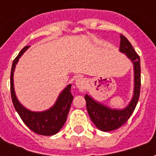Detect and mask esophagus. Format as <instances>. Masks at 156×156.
I'll list each match as a JSON object with an SVG mask.
<instances>
[{
  "label": "esophagus",
  "mask_w": 156,
  "mask_h": 156,
  "mask_svg": "<svg viewBox=\"0 0 156 156\" xmlns=\"http://www.w3.org/2000/svg\"><path fill=\"white\" fill-rule=\"evenodd\" d=\"M75 84H76V87H77L80 91L83 92L85 89L86 81H85L84 78H78V79H76V81H75Z\"/></svg>",
  "instance_id": "1"
}]
</instances>
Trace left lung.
<instances>
[{
	"label": "left lung",
	"instance_id": "1",
	"mask_svg": "<svg viewBox=\"0 0 156 156\" xmlns=\"http://www.w3.org/2000/svg\"><path fill=\"white\" fill-rule=\"evenodd\" d=\"M119 51L125 53L134 64V94L130 103L123 109L110 108L98 103L89 95L84 96L88 115L98 129L105 132L121 127L129 119L137 105L140 93V59L131 43L124 36L120 35Z\"/></svg>",
	"mask_w": 156,
	"mask_h": 156
}]
</instances>
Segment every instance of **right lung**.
I'll list each match as a JSON object with an SVG mask.
<instances>
[{
  "label": "right lung",
  "instance_id": "add662e5",
  "mask_svg": "<svg viewBox=\"0 0 156 156\" xmlns=\"http://www.w3.org/2000/svg\"><path fill=\"white\" fill-rule=\"evenodd\" d=\"M29 46L22 49L17 57L12 62L11 71V95L15 109L18 113L24 124L37 134L41 135H53L60 130L67 120L68 112L70 109L73 96L71 94L72 85H68L61 92L54 105L48 110L42 112H33L26 108L18 101L14 90L13 74L15 71L16 65L19 58L25 52Z\"/></svg>",
  "mask_w": 156,
  "mask_h": 156
}]
</instances>
